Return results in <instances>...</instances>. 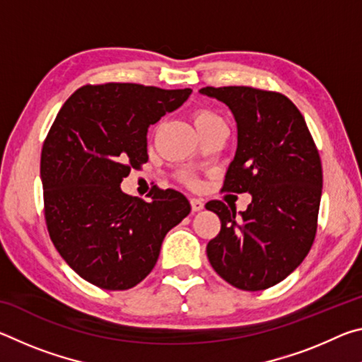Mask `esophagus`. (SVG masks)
<instances>
[{"instance_id": "34e87169", "label": "esophagus", "mask_w": 362, "mask_h": 362, "mask_svg": "<svg viewBox=\"0 0 362 362\" xmlns=\"http://www.w3.org/2000/svg\"><path fill=\"white\" fill-rule=\"evenodd\" d=\"M189 204H192V209H193V212H198V211H201V209H204V203L201 199H198V198H192L189 199Z\"/></svg>"}]
</instances>
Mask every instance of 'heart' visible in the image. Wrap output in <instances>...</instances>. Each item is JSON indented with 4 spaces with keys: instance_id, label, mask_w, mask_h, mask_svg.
I'll list each match as a JSON object with an SVG mask.
<instances>
[{
    "instance_id": "1",
    "label": "heart",
    "mask_w": 362,
    "mask_h": 362,
    "mask_svg": "<svg viewBox=\"0 0 362 362\" xmlns=\"http://www.w3.org/2000/svg\"><path fill=\"white\" fill-rule=\"evenodd\" d=\"M220 119L216 113L209 112V110H198V112H194L193 115V122H194V127H199L206 124V122H211V121H217Z\"/></svg>"
}]
</instances>
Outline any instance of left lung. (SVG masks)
<instances>
[{"instance_id":"left-lung-1","label":"left lung","mask_w":362,"mask_h":362,"mask_svg":"<svg viewBox=\"0 0 362 362\" xmlns=\"http://www.w3.org/2000/svg\"><path fill=\"white\" fill-rule=\"evenodd\" d=\"M235 116L238 146L223 189L250 193L244 212L211 201L222 228L206 247L220 278L241 291L278 284L315 241L322 192L320 153L302 113L286 95L247 86L199 89Z\"/></svg>"}]
</instances>
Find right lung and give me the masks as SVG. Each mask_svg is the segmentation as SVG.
<instances>
[{
    "mask_svg": "<svg viewBox=\"0 0 362 362\" xmlns=\"http://www.w3.org/2000/svg\"><path fill=\"white\" fill-rule=\"evenodd\" d=\"M189 94L107 83L83 86L60 108L41 151L46 225L62 259L88 283L107 291L139 284L168 231L192 211L175 189L155 188L144 201L119 187L148 161V127Z\"/></svg>",
    "mask_w": 362,
    "mask_h": 362,
    "instance_id": "obj_1",
    "label": "right lung"
}]
</instances>
